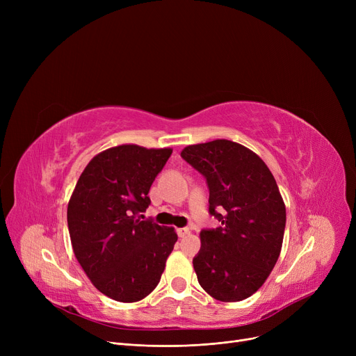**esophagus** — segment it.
Segmentation results:
<instances>
[{
    "mask_svg": "<svg viewBox=\"0 0 356 356\" xmlns=\"http://www.w3.org/2000/svg\"><path fill=\"white\" fill-rule=\"evenodd\" d=\"M177 235H179V238H184V236H188L189 234H191V231H189V228H179L177 231Z\"/></svg>",
    "mask_w": 356,
    "mask_h": 356,
    "instance_id": "1",
    "label": "esophagus"
}]
</instances>
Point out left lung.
I'll list each match as a JSON object with an SVG mask.
<instances>
[{
	"label": "left lung",
	"instance_id": "left-lung-1",
	"mask_svg": "<svg viewBox=\"0 0 356 356\" xmlns=\"http://www.w3.org/2000/svg\"><path fill=\"white\" fill-rule=\"evenodd\" d=\"M181 159L204 179L218 228L200 231L193 267L202 289L241 302L264 284L283 245L286 207L270 168L247 147L215 140L186 147Z\"/></svg>",
	"mask_w": 356,
	"mask_h": 356
}]
</instances>
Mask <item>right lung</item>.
<instances>
[{
    "label": "right lung",
    "mask_w": 356,
    "mask_h": 356,
    "mask_svg": "<svg viewBox=\"0 0 356 356\" xmlns=\"http://www.w3.org/2000/svg\"><path fill=\"white\" fill-rule=\"evenodd\" d=\"M170 156V148H109L89 161L69 200L73 252L93 286L117 302H138L157 287L177 241L173 228L138 219Z\"/></svg>",
    "instance_id": "obj_1"
}]
</instances>
